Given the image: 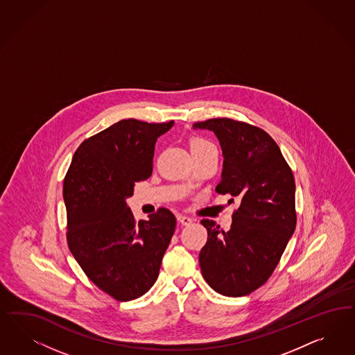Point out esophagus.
Wrapping results in <instances>:
<instances>
[{
	"label": "esophagus",
	"mask_w": 355,
	"mask_h": 355,
	"mask_svg": "<svg viewBox=\"0 0 355 355\" xmlns=\"http://www.w3.org/2000/svg\"><path fill=\"white\" fill-rule=\"evenodd\" d=\"M178 220L183 225V226H188L193 222V219L191 217H187V216H178Z\"/></svg>",
	"instance_id": "esophagus-1"
}]
</instances>
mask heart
I'll use <instances>...</instances> for the list:
<instances>
[{
  "label": "heart",
  "instance_id": "obj_1",
  "mask_svg": "<svg viewBox=\"0 0 355 355\" xmlns=\"http://www.w3.org/2000/svg\"><path fill=\"white\" fill-rule=\"evenodd\" d=\"M204 150H216L214 145L206 141L204 138H195L191 142V151H204Z\"/></svg>",
  "mask_w": 355,
  "mask_h": 355
}]
</instances>
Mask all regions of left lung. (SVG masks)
I'll return each mask as SVG.
<instances>
[{
    "label": "left lung",
    "mask_w": 355,
    "mask_h": 355,
    "mask_svg": "<svg viewBox=\"0 0 355 355\" xmlns=\"http://www.w3.org/2000/svg\"><path fill=\"white\" fill-rule=\"evenodd\" d=\"M193 128L217 136L223 168L216 191L241 202L227 232L201 220L207 230L201 272L219 294L244 297L268 281L295 231L294 175L275 139L257 126L222 117Z\"/></svg>",
    "instance_id": "8db88e82"
}]
</instances>
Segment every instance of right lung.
I'll return each mask as SVG.
<instances>
[{"label": "right lung", "instance_id": "1", "mask_svg": "<svg viewBox=\"0 0 355 355\" xmlns=\"http://www.w3.org/2000/svg\"><path fill=\"white\" fill-rule=\"evenodd\" d=\"M172 126L121 120L80 144L64 179L69 250L92 282L120 302L155 284L175 232L168 209L137 223L126 205L136 183L149 179L155 142Z\"/></svg>", "mask_w": 355, "mask_h": 355}]
</instances>
